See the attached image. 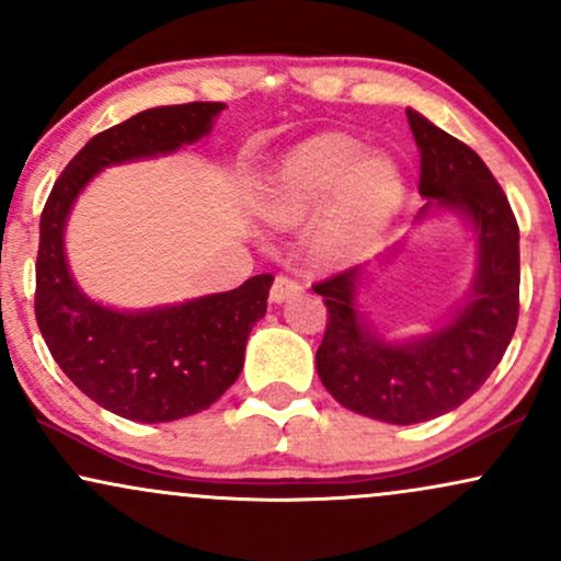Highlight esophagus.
Returning a JSON list of instances; mask_svg holds the SVG:
<instances>
[{
	"mask_svg": "<svg viewBox=\"0 0 561 561\" xmlns=\"http://www.w3.org/2000/svg\"><path fill=\"white\" fill-rule=\"evenodd\" d=\"M300 293V285L293 279V276H276L274 285H272V300L274 302H285L289 298H295V295Z\"/></svg>",
	"mask_w": 561,
	"mask_h": 561,
	"instance_id": "1",
	"label": "esophagus"
}]
</instances>
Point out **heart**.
Returning <instances> with one entry per match:
<instances>
[{"instance_id": "b5f03b06", "label": "heart", "mask_w": 561, "mask_h": 561, "mask_svg": "<svg viewBox=\"0 0 561 561\" xmlns=\"http://www.w3.org/2000/svg\"><path fill=\"white\" fill-rule=\"evenodd\" d=\"M405 179L382 152H366L351 134H319L279 160L266 192L263 214L279 227H298L327 208L317 234L327 259L362 253L401 210Z\"/></svg>"}]
</instances>
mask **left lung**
<instances>
[{"label":"left lung","instance_id":"obj_1","mask_svg":"<svg viewBox=\"0 0 561 561\" xmlns=\"http://www.w3.org/2000/svg\"><path fill=\"white\" fill-rule=\"evenodd\" d=\"M405 115L422 156L420 195L427 199L416 221L446 210L469 224V293L430 332L390 340L358 311L364 266L313 285L330 317L317 351L321 385L345 409L388 424L435 420L478 392L512 343L519 313V229L504 190L472 147L411 107Z\"/></svg>","mask_w":561,"mask_h":561}]
</instances>
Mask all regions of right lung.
I'll list each match as a JSON object with an SVG mask.
<instances>
[{"instance_id": "right-lung-1", "label": "right lung", "mask_w": 561, "mask_h": 561, "mask_svg": "<svg viewBox=\"0 0 561 561\" xmlns=\"http://www.w3.org/2000/svg\"><path fill=\"white\" fill-rule=\"evenodd\" d=\"M224 102L141 111L96 134L66 165L38 224L36 321L70 382L102 409L131 422L184 420L208 409L240 377L250 330L266 313L274 276H250L229 293L173 306L121 311L76 285L66 227L76 199L100 171L171 156L208 137Z\"/></svg>"}]
</instances>
